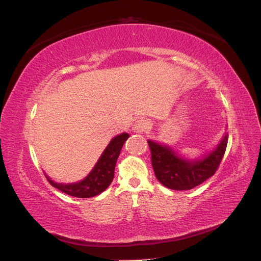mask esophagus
<instances>
[{"instance_id": "1", "label": "esophagus", "mask_w": 261, "mask_h": 261, "mask_svg": "<svg viewBox=\"0 0 261 261\" xmlns=\"http://www.w3.org/2000/svg\"><path fill=\"white\" fill-rule=\"evenodd\" d=\"M149 128V122L145 118L137 120L135 124L133 125V130L135 133H145Z\"/></svg>"}]
</instances>
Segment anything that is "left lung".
Returning a JSON list of instances; mask_svg holds the SVG:
<instances>
[{
	"label": "left lung",
	"instance_id": "left-lung-1",
	"mask_svg": "<svg viewBox=\"0 0 261 261\" xmlns=\"http://www.w3.org/2000/svg\"><path fill=\"white\" fill-rule=\"evenodd\" d=\"M151 152V164L155 177L162 185L174 191H187L200 185L215 175L223 159L227 146V135L218 148L202 160L191 162L177 156L174 151L148 140Z\"/></svg>",
	"mask_w": 261,
	"mask_h": 261
}]
</instances>
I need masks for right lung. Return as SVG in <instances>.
<instances>
[{
  "instance_id": "1",
  "label": "right lung",
  "mask_w": 261,
  "mask_h": 261,
  "mask_svg": "<svg viewBox=\"0 0 261 261\" xmlns=\"http://www.w3.org/2000/svg\"><path fill=\"white\" fill-rule=\"evenodd\" d=\"M128 137L129 135L126 133L114 137L105 150V152L102 153L90 174L80 183L67 185L58 184L49 179L46 175L45 176L53 187L69 196L78 197V198H89V197L97 196L112 183L117 158L120 155L124 143Z\"/></svg>"
}]
</instances>
